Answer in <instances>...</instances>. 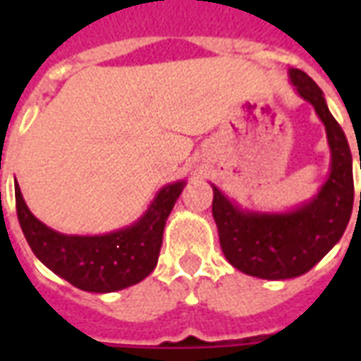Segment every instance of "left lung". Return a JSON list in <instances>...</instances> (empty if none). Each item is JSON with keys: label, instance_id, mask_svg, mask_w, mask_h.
I'll return each instance as SVG.
<instances>
[{"label": "left lung", "instance_id": "1", "mask_svg": "<svg viewBox=\"0 0 361 361\" xmlns=\"http://www.w3.org/2000/svg\"><path fill=\"white\" fill-rule=\"evenodd\" d=\"M288 77L325 126L331 170L317 195L292 211L259 212L245 211L212 185V216L224 257L238 271L265 280L295 279L317 265L342 238L354 204L352 152L346 135L310 75L288 69Z\"/></svg>", "mask_w": 361, "mask_h": 361}]
</instances>
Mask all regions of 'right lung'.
Wrapping results in <instances>:
<instances>
[{"label": "right lung", "instance_id": "right-lung-1", "mask_svg": "<svg viewBox=\"0 0 361 361\" xmlns=\"http://www.w3.org/2000/svg\"><path fill=\"white\" fill-rule=\"evenodd\" d=\"M185 188V180L158 191L149 209L131 226L100 235H67L36 219L15 185L17 216L30 250L51 272L85 292H116L154 271L166 220Z\"/></svg>", "mask_w": 361, "mask_h": 361}]
</instances>
